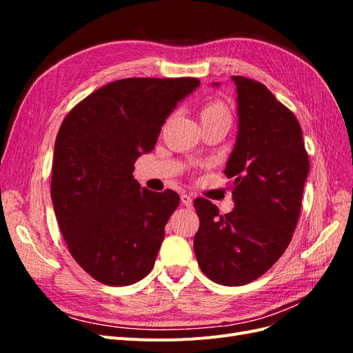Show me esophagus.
<instances>
[{
	"instance_id": "esophagus-1",
	"label": "esophagus",
	"mask_w": 353,
	"mask_h": 353,
	"mask_svg": "<svg viewBox=\"0 0 353 353\" xmlns=\"http://www.w3.org/2000/svg\"><path fill=\"white\" fill-rule=\"evenodd\" d=\"M181 201L185 208H193V199H191L188 194H181Z\"/></svg>"
}]
</instances>
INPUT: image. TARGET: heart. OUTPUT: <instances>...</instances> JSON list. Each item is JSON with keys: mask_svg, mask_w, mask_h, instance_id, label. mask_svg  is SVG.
<instances>
[{"mask_svg": "<svg viewBox=\"0 0 353 353\" xmlns=\"http://www.w3.org/2000/svg\"><path fill=\"white\" fill-rule=\"evenodd\" d=\"M200 122L205 121H215L221 119V117H228L231 119L228 108L222 101H209L203 105L200 110Z\"/></svg>", "mask_w": 353, "mask_h": 353, "instance_id": "heart-1", "label": "heart"}]
</instances>
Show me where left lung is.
I'll use <instances>...</instances> for the list:
<instances>
[{
	"label": "left lung",
	"mask_w": 353,
	"mask_h": 353,
	"mask_svg": "<svg viewBox=\"0 0 353 353\" xmlns=\"http://www.w3.org/2000/svg\"><path fill=\"white\" fill-rule=\"evenodd\" d=\"M231 79L237 88L239 132L225 175L234 179L236 206L219 215L209 200H194L200 219L194 253L212 281L244 285L268 271L290 244L309 159L296 116L261 82Z\"/></svg>",
	"instance_id": "obj_1"
}]
</instances>
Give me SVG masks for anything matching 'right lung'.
I'll use <instances>...</instances> for the list:
<instances>
[{"instance_id":"1","label":"right lung","mask_w":353,"mask_h":353,"mask_svg":"<svg viewBox=\"0 0 353 353\" xmlns=\"http://www.w3.org/2000/svg\"><path fill=\"white\" fill-rule=\"evenodd\" d=\"M199 85L196 78L114 81L74 105L60 126L52 206L73 259L103 284H134L154 266L179 196L141 190L134 163L153 150L168 116Z\"/></svg>"}]
</instances>
